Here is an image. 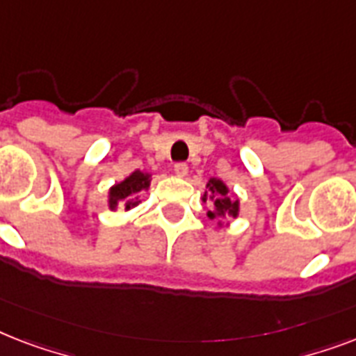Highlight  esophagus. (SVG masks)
<instances>
[{"instance_id": "esophagus-1", "label": "esophagus", "mask_w": 356, "mask_h": 356, "mask_svg": "<svg viewBox=\"0 0 356 356\" xmlns=\"http://www.w3.org/2000/svg\"><path fill=\"white\" fill-rule=\"evenodd\" d=\"M173 172L177 173L179 177H186V175H188V164H186V162H177V164L173 166Z\"/></svg>"}]
</instances>
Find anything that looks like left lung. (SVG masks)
<instances>
[{"label": "left lung", "instance_id": "8db88e82", "mask_svg": "<svg viewBox=\"0 0 356 356\" xmlns=\"http://www.w3.org/2000/svg\"><path fill=\"white\" fill-rule=\"evenodd\" d=\"M203 201H212L214 211H209L207 216L211 220H218V218H236L240 212V201L234 200L231 192H229L227 184L220 181V179H211L207 183V192L203 194ZM218 225H222V222H218Z\"/></svg>", "mask_w": 356, "mask_h": 356}]
</instances>
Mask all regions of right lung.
Returning <instances> with one entry per match:
<instances>
[{
	"label": "right lung",
	"mask_w": 356,
	"mask_h": 356,
	"mask_svg": "<svg viewBox=\"0 0 356 356\" xmlns=\"http://www.w3.org/2000/svg\"><path fill=\"white\" fill-rule=\"evenodd\" d=\"M151 175L136 170L129 177H125L122 183L114 184L113 188L108 190V209L116 211L118 207L131 211L138 205V192L149 188Z\"/></svg>",
	"instance_id": "add662e5"
}]
</instances>
